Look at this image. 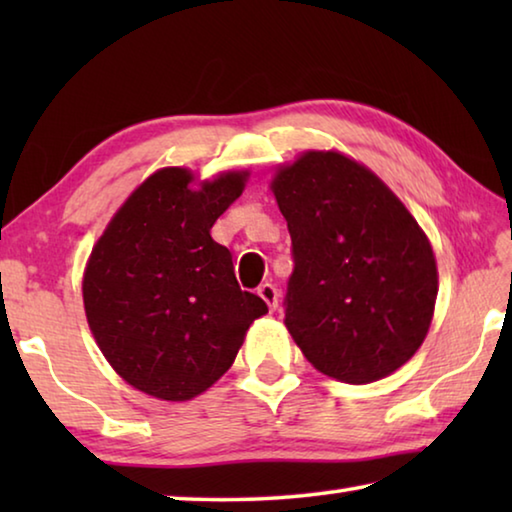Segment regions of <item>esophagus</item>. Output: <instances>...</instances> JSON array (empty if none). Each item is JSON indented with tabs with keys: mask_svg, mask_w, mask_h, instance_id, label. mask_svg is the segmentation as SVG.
<instances>
[{
	"mask_svg": "<svg viewBox=\"0 0 512 512\" xmlns=\"http://www.w3.org/2000/svg\"><path fill=\"white\" fill-rule=\"evenodd\" d=\"M257 293H259V298H262L266 305H268V309L271 311H275V307H277V289L273 287V284H262V287L257 289Z\"/></svg>",
	"mask_w": 512,
	"mask_h": 512,
	"instance_id": "1",
	"label": "esophagus"
}]
</instances>
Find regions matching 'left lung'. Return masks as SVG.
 <instances>
[{"label":"left lung","instance_id":"left-lung-1","mask_svg":"<svg viewBox=\"0 0 512 512\" xmlns=\"http://www.w3.org/2000/svg\"><path fill=\"white\" fill-rule=\"evenodd\" d=\"M293 244L284 325L318 372L384 379L427 339L438 298L431 241L395 192L341 151H302L271 178Z\"/></svg>","mask_w":512,"mask_h":512}]
</instances>
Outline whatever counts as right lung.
<instances>
[{
    "mask_svg": "<svg viewBox=\"0 0 512 512\" xmlns=\"http://www.w3.org/2000/svg\"><path fill=\"white\" fill-rule=\"evenodd\" d=\"M250 171L196 178L162 167L112 214L83 271L90 332L112 370L137 391L187 402L235 363L266 302L241 291L216 219L246 189Z\"/></svg>",
    "mask_w": 512,
    "mask_h": 512,
    "instance_id": "right-lung-1",
    "label": "right lung"
}]
</instances>
